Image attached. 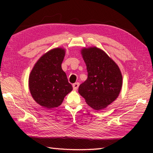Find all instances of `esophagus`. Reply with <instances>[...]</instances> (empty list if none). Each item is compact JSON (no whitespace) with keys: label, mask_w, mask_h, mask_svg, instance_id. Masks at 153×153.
I'll use <instances>...</instances> for the list:
<instances>
[{"label":"esophagus","mask_w":153,"mask_h":153,"mask_svg":"<svg viewBox=\"0 0 153 153\" xmlns=\"http://www.w3.org/2000/svg\"><path fill=\"white\" fill-rule=\"evenodd\" d=\"M79 83H75V84H73V88L74 90H77V89L78 88L79 86Z\"/></svg>","instance_id":"34e87169"}]
</instances>
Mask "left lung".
Wrapping results in <instances>:
<instances>
[{
    "label": "left lung",
    "instance_id": "1",
    "mask_svg": "<svg viewBox=\"0 0 153 153\" xmlns=\"http://www.w3.org/2000/svg\"><path fill=\"white\" fill-rule=\"evenodd\" d=\"M81 53L86 65L88 78L79 85L78 92L90 107L102 110L118 97L122 75L117 65L101 49L84 48Z\"/></svg>",
    "mask_w": 153,
    "mask_h": 153
}]
</instances>
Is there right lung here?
Here are the masks:
<instances>
[{
  "instance_id": "add662e5",
  "label": "right lung",
  "mask_w": 153,
  "mask_h": 153,
  "mask_svg": "<svg viewBox=\"0 0 153 153\" xmlns=\"http://www.w3.org/2000/svg\"><path fill=\"white\" fill-rule=\"evenodd\" d=\"M65 55L63 48L48 51L38 59L29 77V88L32 97L45 108L59 107L65 96L73 90L66 74L61 68Z\"/></svg>"
}]
</instances>
